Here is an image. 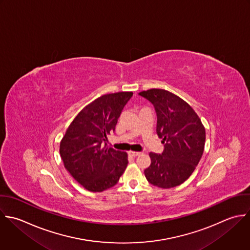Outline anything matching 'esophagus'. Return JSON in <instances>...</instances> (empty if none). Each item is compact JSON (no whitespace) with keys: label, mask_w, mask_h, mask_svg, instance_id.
<instances>
[{"label":"esophagus","mask_w":250,"mask_h":250,"mask_svg":"<svg viewBox=\"0 0 250 250\" xmlns=\"http://www.w3.org/2000/svg\"><path fill=\"white\" fill-rule=\"evenodd\" d=\"M128 154H129L131 157H134V158H135V157L139 156L141 153H140V152H134V151H130Z\"/></svg>","instance_id":"1"}]
</instances>
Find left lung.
<instances>
[{
  "mask_svg": "<svg viewBox=\"0 0 250 250\" xmlns=\"http://www.w3.org/2000/svg\"><path fill=\"white\" fill-rule=\"evenodd\" d=\"M138 94L153 104L157 133L165 144L162 154H149L151 165L144 170L146 179L160 188L176 187L198 166L205 149L206 129L193 108L177 95L159 88Z\"/></svg>",
  "mask_w": 250,
  "mask_h": 250,
  "instance_id": "1",
  "label": "left lung"
}]
</instances>
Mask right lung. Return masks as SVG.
I'll list each match as a JSON object with an SVG mask.
<instances>
[{"mask_svg": "<svg viewBox=\"0 0 250 250\" xmlns=\"http://www.w3.org/2000/svg\"><path fill=\"white\" fill-rule=\"evenodd\" d=\"M132 94L123 91L98 97L78 114L60 142L65 168L90 192L115 186L128 164L125 152L107 147V135L115 131Z\"/></svg>", "mask_w": 250, "mask_h": 250, "instance_id": "add662e5", "label": "right lung"}]
</instances>
